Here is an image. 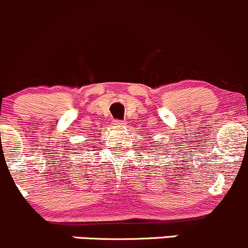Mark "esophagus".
Masks as SVG:
<instances>
[{
	"mask_svg": "<svg viewBox=\"0 0 248 248\" xmlns=\"http://www.w3.org/2000/svg\"><path fill=\"white\" fill-rule=\"evenodd\" d=\"M113 124L116 125V126H125V123H124V122L119 121V119H116V121L113 122Z\"/></svg>",
	"mask_w": 248,
	"mask_h": 248,
	"instance_id": "esophagus-1",
	"label": "esophagus"
}]
</instances>
